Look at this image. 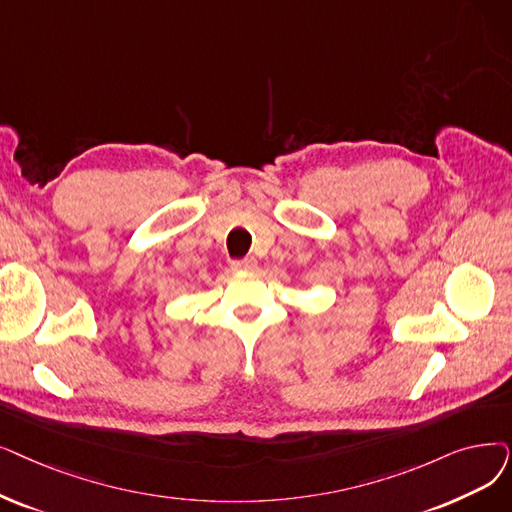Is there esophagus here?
Listing matches in <instances>:
<instances>
[{
	"label": "esophagus",
	"instance_id": "obj_1",
	"mask_svg": "<svg viewBox=\"0 0 512 512\" xmlns=\"http://www.w3.org/2000/svg\"><path fill=\"white\" fill-rule=\"evenodd\" d=\"M232 268L238 272H251L257 268V259L255 257H244L238 261H232Z\"/></svg>",
	"mask_w": 512,
	"mask_h": 512
}]
</instances>
